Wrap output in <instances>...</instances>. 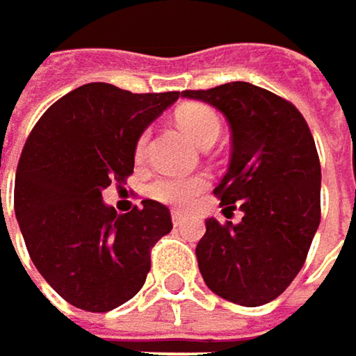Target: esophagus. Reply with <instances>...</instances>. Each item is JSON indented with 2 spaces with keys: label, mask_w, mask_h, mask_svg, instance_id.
I'll return each mask as SVG.
<instances>
[{
  "label": "esophagus",
  "mask_w": 356,
  "mask_h": 356,
  "mask_svg": "<svg viewBox=\"0 0 356 356\" xmlns=\"http://www.w3.org/2000/svg\"><path fill=\"white\" fill-rule=\"evenodd\" d=\"M171 218H173V225L179 227V225H183V222L187 220V214L181 212V210H173V212H171Z\"/></svg>",
  "instance_id": "1"
}]
</instances>
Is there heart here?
<instances>
[{
	"label": "heart",
	"instance_id": "obj_1",
	"mask_svg": "<svg viewBox=\"0 0 356 356\" xmlns=\"http://www.w3.org/2000/svg\"><path fill=\"white\" fill-rule=\"evenodd\" d=\"M175 119L179 129L200 148H204L206 144H214L220 134L218 115L206 105H185L179 108ZM144 150H146V134L138 140V148H136L138 156H142ZM204 189H206L204 177H179V175L156 179L150 185L152 197L175 206L191 204Z\"/></svg>",
	"mask_w": 356,
	"mask_h": 356
}]
</instances>
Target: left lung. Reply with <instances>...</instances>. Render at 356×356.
I'll return each mask as SVG.
<instances>
[{
  "instance_id": "1",
  "label": "left lung",
  "mask_w": 356,
  "mask_h": 356,
  "mask_svg": "<svg viewBox=\"0 0 356 356\" xmlns=\"http://www.w3.org/2000/svg\"><path fill=\"white\" fill-rule=\"evenodd\" d=\"M181 97L218 108L229 121L231 163L214 193L225 210L243 212L239 225L206 218L195 248L202 278L231 303H270L303 268L320 227L314 136L295 105L249 82L183 90Z\"/></svg>"
}]
</instances>
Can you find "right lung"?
I'll return each instance as SVG.
<instances>
[{
	"label": "right lung",
	"instance_id": "add662e5",
	"mask_svg": "<svg viewBox=\"0 0 356 356\" xmlns=\"http://www.w3.org/2000/svg\"><path fill=\"white\" fill-rule=\"evenodd\" d=\"M177 99L84 84L47 108L24 144L16 218L40 276L78 309L103 314L129 301L146 282L150 249L173 229L165 204L144 200L117 214L103 189L134 173L140 136Z\"/></svg>",
	"mask_w": 356,
	"mask_h": 356
}]
</instances>
